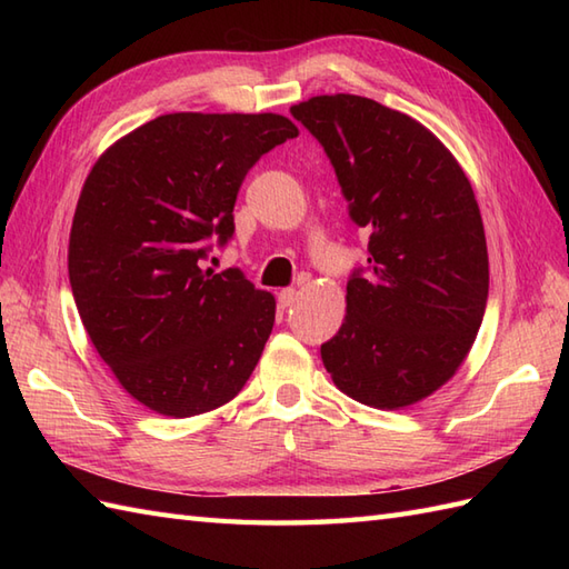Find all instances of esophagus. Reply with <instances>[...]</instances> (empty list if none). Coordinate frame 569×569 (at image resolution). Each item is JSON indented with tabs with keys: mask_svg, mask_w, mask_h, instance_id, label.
Instances as JSON below:
<instances>
[{
	"mask_svg": "<svg viewBox=\"0 0 569 569\" xmlns=\"http://www.w3.org/2000/svg\"><path fill=\"white\" fill-rule=\"evenodd\" d=\"M296 300H298L296 288H283V291L278 293V306H281V308H291Z\"/></svg>",
	"mask_w": 569,
	"mask_h": 569,
	"instance_id": "1",
	"label": "esophagus"
}]
</instances>
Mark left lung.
Masks as SVG:
<instances>
[{
	"instance_id": "left-lung-1",
	"label": "left lung",
	"mask_w": 569,
	"mask_h": 569,
	"mask_svg": "<svg viewBox=\"0 0 569 569\" xmlns=\"http://www.w3.org/2000/svg\"><path fill=\"white\" fill-rule=\"evenodd\" d=\"M330 156L349 214L369 229V273L347 283L340 332L320 347L337 389L401 410L462 367L489 296L475 190L450 149L413 117L359 94L291 107Z\"/></svg>"
}]
</instances>
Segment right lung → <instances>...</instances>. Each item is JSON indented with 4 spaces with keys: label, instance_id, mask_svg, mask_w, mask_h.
Instances as JSON below:
<instances>
[{
    "label": "right lung",
    "instance_id": "1",
    "mask_svg": "<svg viewBox=\"0 0 569 569\" xmlns=\"http://www.w3.org/2000/svg\"><path fill=\"white\" fill-rule=\"evenodd\" d=\"M298 137L283 114L176 112L117 139L84 178L68 276L90 342L122 389L168 418L220 408L244 389L276 298L200 259L234 232L241 180Z\"/></svg>",
    "mask_w": 569,
    "mask_h": 569
}]
</instances>
